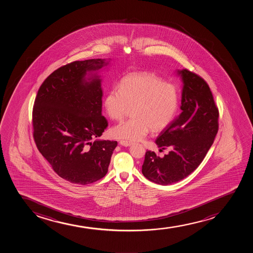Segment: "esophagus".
I'll return each mask as SVG.
<instances>
[{"label":"esophagus","instance_id":"34e87169","mask_svg":"<svg viewBox=\"0 0 253 253\" xmlns=\"http://www.w3.org/2000/svg\"><path fill=\"white\" fill-rule=\"evenodd\" d=\"M120 144L123 146L128 147L132 144V142L128 141V140H120Z\"/></svg>","mask_w":253,"mask_h":253}]
</instances>
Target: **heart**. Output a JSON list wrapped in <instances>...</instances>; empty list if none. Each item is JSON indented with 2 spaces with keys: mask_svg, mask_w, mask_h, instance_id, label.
Listing matches in <instances>:
<instances>
[{
  "mask_svg": "<svg viewBox=\"0 0 253 253\" xmlns=\"http://www.w3.org/2000/svg\"><path fill=\"white\" fill-rule=\"evenodd\" d=\"M176 85L155 74L141 73L124 77L109 89L104 100L112 120H123L132 108V119L116 125L112 133L119 139L140 140L149 133L163 130L171 124L179 109Z\"/></svg>",
  "mask_w": 253,
  "mask_h": 253,
  "instance_id": "b5f03b06",
  "label": "heart"
}]
</instances>
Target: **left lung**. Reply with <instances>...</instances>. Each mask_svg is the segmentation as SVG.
Wrapping results in <instances>:
<instances>
[{"label": "left lung", "mask_w": 253, "mask_h": 253, "mask_svg": "<svg viewBox=\"0 0 253 253\" xmlns=\"http://www.w3.org/2000/svg\"><path fill=\"white\" fill-rule=\"evenodd\" d=\"M183 82L182 112L161 131L156 144L168 155L145 153L142 173L146 179L167 185L185 179L206 157L217 133L219 110L207 82L188 69L178 71Z\"/></svg>", "instance_id": "1"}]
</instances>
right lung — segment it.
I'll return each instance as SVG.
<instances>
[{"label": "right lung", "instance_id": "1", "mask_svg": "<svg viewBox=\"0 0 253 253\" xmlns=\"http://www.w3.org/2000/svg\"><path fill=\"white\" fill-rule=\"evenodd\" d=\"M107 64L98 58L60 67L44 80L34 102L36 145L53 170L74 184L105 176L117 146V141L94 140L109 124L102 115L101 79L96 74L85 78Z\"/></svg>", "mask_w": 253, "mask_h": 253}]
</instances>
